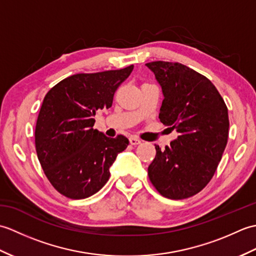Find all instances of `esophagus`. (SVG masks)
I'll return each mask as SVG.
<instances>
[{"label":"esophagus","mask_w":256,"mask_h":256,"mask_svg":"<svg viewBox=\"0 0 256 256\" xmlns=\"http://www.w3.org/2000/svg\"><path fill=\"white\" fill-rule=\"evenodd\" d=\"M128 140H130V144H131V145H138V144L142 143V140H140L138 138H135V136H131L128 138Z\"/></svg>","instance_id":"1"}]
</instances>
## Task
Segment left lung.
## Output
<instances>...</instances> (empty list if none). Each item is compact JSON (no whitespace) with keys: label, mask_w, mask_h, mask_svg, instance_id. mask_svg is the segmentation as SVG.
Here are the masks:
<instances>
[{"label":"left lung","mask_w":256,"mask_h":256,"mask_svg":"<svg viewBox=\"0 0 256 256\" xmlns=\"http://www.w3.org/2000/svg\"><path fill=\"white\" fill-rule=\"evenodd\" d=\"M160 84L164 100L160 122L178 136L148 166V177L162 196L186 199L202 190L216 172L228 142L229 116L216 86L184 64H146Z\"/></svg>","instance_id":"1"}]
</instances>
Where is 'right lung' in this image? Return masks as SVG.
I'll use <instances>...</instances> for the list:
<instances>
[{"mask_svg":"<svg viewBox=\"0 0 256 256\" xmlns=\"http://www.w3.org/2000/svg\"><path fill=\"white\" fill-rule=\"evenodd\" d=\"M133 67L74 74L44 98L35 130L36 152L48 180L66 197L84 199L99 192L118 154L128 148L123 135L110 138L94 125L96 111L112 106L114 92Z\"/></svg>","mask_w":256,"mask_h":256,"instance_id":"add662e5","label":"right lung"}]
</instances>
